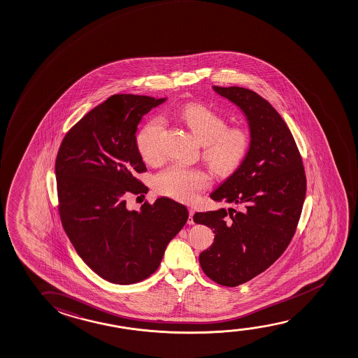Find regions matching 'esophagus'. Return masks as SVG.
<instances>
[{"instance_id": "34e87169", "label": "esophagus", "mask_w": 358, "mask_h": 358, "mask_svg": "<svg viewBox=\"0 0 358 358\" xmlns=\"http://www.w3.org/2000/svg\"><path fill=\"white\" fill-rule=\"evenodd\" d=\"M188 212H189V217H188L187 223L189 224V225H193V224H194V220H193V214H194V210H193L192 208H189V209H188Z\"/></svg>"}]
</instances>
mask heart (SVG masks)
<instances>
[{
	"mask_svg": "<svg viewBox=\"0 0 358 358\" xmlns=\"http://www.w3.org/2000/svg\"><path fill=\"white\" fill-rule=\"evenodd\" d=\"M178 118L191 129L203 144V159L214 171H235L249 155L252 135L243 127L227 128V120L215 110L199 103H189L180 109ZM164 122L160 118L149 120L136 136V146L143 160L156 164L162 159L160 136ZM210 185V176L198 167L172 165L155 178L157 192L181 202H192Z\"/></svg>",
	"mask_w": 358,
	"mask_h": 358,
	"instance_id": "1",
	"label": "heart"
}]
</instances>
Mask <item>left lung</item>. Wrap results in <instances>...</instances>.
<instances>
[{
    "mask_svg": "<svg viewBox=\"0 0 358 358\" xmlns=\"http://www.w3.org/2000/svg\"><path fill=\"white\" fill-rule=\"evenodd\" d=\"M213 90L241 109L252 145L210 193L214 201L236 208L196 213L193 220L215 234L212 246L199 255L204 273L219 285L236 287L267 270L289 245L306 199V172L289 128L266 99L244 87Z\"/></svg>",
    "mask_w": 358,
    "mask_h": 358,
    "instance_id": "1",
    "label": "left lung"
}]
</instances>
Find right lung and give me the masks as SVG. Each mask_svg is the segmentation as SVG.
<instances>
[{"mask_svg": "<svg viewBox=\"0 0 358 358\" xmlns=\"http://www.w3.org/2000/svg\"><path fill=\"white\" fill-rule=\"evenodd\" d=\"M166 99L114 94L78 120L55 161L59 213L78 256L103 280L133 285L152 275L188 210L170 198L129 210L128 193L144 194L146 171L135 133Z\"/></svg>", "mask_w": 358, "mask_h": 358, "instance_id": "right-lung-1", "label": "right lung"}]
</instances>
